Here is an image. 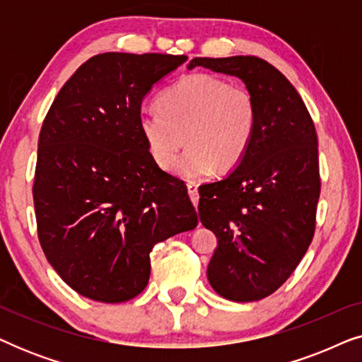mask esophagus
I'll use <instances>...</instances> for the list:
<instances>
[{
    "label": "esophagus",
    "mask_w": 362,
    "mask_h": 362,
    "mask_svg": "<svg viewBox=\"0 0 362 362\" xmlns=\"http://www.w3.org/2000/svg\"><path fill=\"white\" fill-rule=\"evenodd\" d=\"M187 194H189L192 204H194V207H196L197 202H199V192H197L196 182H187Z\"/></svg>",
    "instance_id": "obj_1"
}]
</instances>
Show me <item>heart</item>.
Returning <instances> with one entry per match:
<instances>
[{
    "label": "heart",
    "instance_id": "heart-1",
    "mask_svg": "<svg viewBox=\"0 0 362 362\" xmlns=\"http://www.w3.org/2000/svg\"><path fill=\"white\" fill-rule=\"evenodd\" d=\"M156 110H143L138 127L155 163L170 170L186 141L188 150L173 171L199 180L217 168L230 171L244 160L259 125L254 93L211 74H189L158 97Z\"/></svg>",
    "mask_w": 362,
    "mask_h": 362
}]
</instances>
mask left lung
I'll use <instances>...</instances> for the list:
<instances>
[{
	"label": "left lung",
	"mask_w": 362,
	"mask_h": 362,
	"mask_svg": "<svg viewBox=\"0 0 362 362\" xmlns=\"http://www.w3.org/2000/svg\"><path fill=\"white\" fill-rule=\"evenodd\" d=\"M197 66L239 77L254 93L259 125L234 171L199 187V219L217 237L207 280L232 301H257L293 274L315 234L320 199L318 136L300 93L255 56L194 57Z\"/></svg>",
	"instance_id": "1"
}]
</instances>
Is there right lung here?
Returning <instances> with one entry per match:
<instances>
[{
	"label": "right lung",
	"mask_w": 362,
	"mask_h": 362,
	"mask_svg": "<svg viewBox=\"0 0 362 362\" xmlns=\"http://www.w3.org/2000/svg\"><path fill=\"white\" fill-rule=\"evenodd\" d=\"M186 61L98 54L64 83L44 118L33 186L37 235L78 295L135 298L150 280L155 244L197 226L185 182L156 165L138 127L146 93Z\"/></svg>",
	"instance_id": "obj_1"
}]
</instances>
